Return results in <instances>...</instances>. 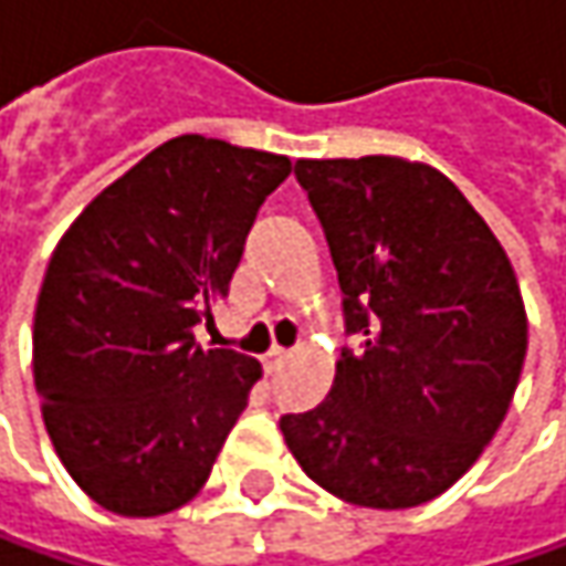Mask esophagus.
I'll use <instances>...</instances> for the list:
<instances>
[{
    "label": "esophagus",
    "instance_id": "34e87169",
    "mask_svg": "<svg viewBox=\"0 0 566 566\" xmlns=\"http://www.w3.org/2000/svg\"><path fill=\"white\" fill-rule=\"evenodd\" d=\"M284 357H287V352L279 348V345H275V348H269V352L262 355V367H265V374H275V370L284 364Z\"/></svg>",
    "mask_w": 566,
    "mask_h": 566
}]
</instances>
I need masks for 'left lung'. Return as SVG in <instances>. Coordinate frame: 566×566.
<instances>
[{"mask_svg":"<svg viewBox=\"0 0 566 566\" xmlns=\"http://www.w3.org/2000/svg\"><path fill=\"white\" fill-rule=\"evenodd\" d=\"M329 243L357 352L329 396L284 415L301 469L357 506L428 504L494 440L523 374L528 323L501 240L421 160H297Z\"/></svg>","mask_w":566,"mask_h":566,"instance_id":"1","label":"left lung"}]
</instances>
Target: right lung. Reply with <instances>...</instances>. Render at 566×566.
<instances>
[{"label":"right lung","instance_id":"add662e5","mask_svg":"<svg viewBox=\"0 0 566 566\" xmlns=\"http://www.w3.org/2000/svg\"><path fill=\"white\" fill-rule=\"evenodd\" d=\"M291 160L177 136L97 192L34 310V386L65 472L119 516L189 504L243 415L256 357L206 348L247 234Z\"/></svg>","mask_w":566,"mask_h":566}]
</instances>
